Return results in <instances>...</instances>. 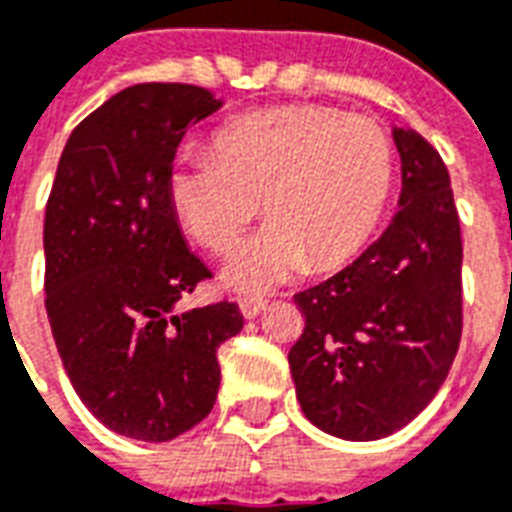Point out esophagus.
Masks as SVG:
<instances>
[{
	"label": "esophagus",
	"mask_w": 512,
	"mask_h": 512,
	"mask_svg": "<svg viewBox=\"0 0 512 512\" xmlns=\"http://www.w3.org/2000/svg\"><path fill=\"white\" fill-rule=\"evenodd\" d=\"M239 308H241V314H244V319H255L257 314H260V311L265 308V300L263 298H241Z\"/></svg>",
	"instance_id": "34e87169"
}]
</instances>
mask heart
I'll return each mask as SVG.
<instances>
[{"label":"heart","mask_w":512,"mask_h":512,"mask_svg":"<svg viewBox=\"0 0 512 512\" xmlns=\"http://www.w3.org/2000/svg\"><path fill=\"white\" fill-rule=\"evenodd\" d=\"M395 179L392 142L368 115L333 107H273L233 117L212 152L182 155L169 171V201L187 236L225 252L260 209L271 217L241 244L225 282L265 292L311 263L349 260L384 217Z\"/></svg>","instance_id":"heart-1"}]
</instances>
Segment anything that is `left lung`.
<instances>
[{"label":"left lung","instance_id":"left-lung-1","mask_svg":"<svg viewBox=\"0 0 512 512\" xmlns=\"http://www.w3.org/2000/svg\"><path fill=\"white\" fill-rule=\"evenodd\" d=\"M400 212L327 282L295 295L306 317L290 349L298 403L343 440H378L438 395L462 338V230L451 177L413 128L392 131Z\"/></svg>","mask_w":512,"mask_h":512}]
</instances>
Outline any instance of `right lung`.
Wrapping results in <instances>:
<instances>
[{
  "mask_svg": "<svg viewBox=\"0 0 512 512\" xmlns=\"http://www.w3.org/2000/svg\"><path fill=\"white\" fill-rule=\"evenodd\" d=\"M222 107L198 85L142 83L74 128L45 206V308L85 408L117 435L166 443L204 421L236 303L179 311L212 279L169 201L182 136Z\"/></svg>",
  "mask_w": 512,
  "mask_h": 512,
  "instance_id": "right-lung-1",
  "label": "right lung"
}]
</instances>
